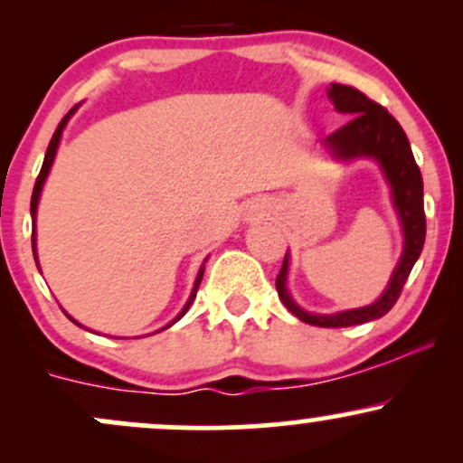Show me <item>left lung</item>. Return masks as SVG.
I'll list each match as a JSON object with an SVG mask.
<instances>
[{
	"label": "left lung",
	"mask_w": 463,
	"mask_h": 463,
	"mask_svg": "<svg viewBox=\"0 0 463 463\" xmlns=\"http://www.w3.org/2000/svg\"><path fill=\"white\" fill-rule=\"evenodd\" d=\"M328 99L335 110L350 117L348 124L335 130L326 139H322V147L335 161L350 163L359 158H372L379 165L387 187H390L392 206H394L398 222L402 231V252L398 259L390 283L372 305L359 309H346L337 313H311L296 305L287 289V276H289V252L285 254L283 268L276 279V291L283 305L296 317L313 326L322 328H342L354 326L383 317L396 305L407 276L416 265L427 235V220H424V200H422V174H420L416 158L411 154V146L405 130L392 117L383 106H379L365 98L357 89L346 84H331L326 89Z\"/></svg>",
	"instance_id": "8db88e82"
}]
</instances>
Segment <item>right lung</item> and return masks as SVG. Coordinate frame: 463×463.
<instances>
[{
  "label": "right lung",
  "instance_id": "add662e5",
  "mask_svg": "<svg viewBox=\"0 0 463 463\" xmlns=\"http://www.w3.org/2000/svg\"><path fill=\"white\" fill-rule=\"evenodd\" d=\"M78 110V106H73L71 110H69V113L62 117V121L61 124H58V128H56V132H54V137H52V141H50V146H47V152H45V161H43V167H41V174H39V178H36V183H34V191H32V202H30V215H32V222H34V231H32V252H34V261H36V268H39V272H41V265H39V254H36V209H39V200H41V191H43V184H45V180H47V176H50V169H52V165H54V158H56V152H58V146H61V137H62V130H65V126H67V121L71 119V115L76 113ZM204 263H206V259L204 261H202V265H200V269H198V276H195V283H194V289H191V294H189V298H187V302H184V307L183 309H180V313L176 317H174L172 322L167 324V326H163L161 331H165V328H169L172 326V324H176L180 317L184 316V313L189 311V307H191V302H194V298H195V294H198V287H200V280H202V276H204ZM65 316L69 317V320H71L73 324H78V326H82V324H80L78 320H73L71 316H69V313L65 311ZM84 328V326H82ZM89 331V328H87Z\"/></svg>",
  "mask_w": 463,
  "mask_h": 463
}]
</instances>
